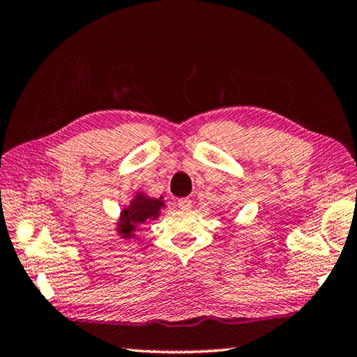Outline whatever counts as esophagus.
<instances>
[{"instance_id": "esophagus-1", "label": "esophagus", "mask_w": 357, "mask_h": 357, "mask_svg": "<svg viewBox=\"0 0 357 357\" xmlns=\"http://www.w3.org/2000/svg\"><path fill=\"white\" fill-rule=\"evenodd\" d=\"M178 206L181 209H189L192 206V200H190V198H179Z\"/></svg>"}]
</instances>
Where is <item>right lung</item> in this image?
Listing matches in <instances>:
<instances>
[{"label":"right lung","instance_id":"add662e5","mask_svg":"<svg viewBox=\"0 0 357 357\" xmlns=\"http://www.w3.org/2000/svg\"><path fill=\"white\" fill-rule=\"evenodd\" d=\"M164 206V203L155 198H148L144 195H138L134 202L130 203V206L123 211V219H121V228L119 231L126 236L134 231V229L140 225V223L149 222L155 219L159 215L160 208Z\"/></svg>","mask_w":357,"mask_h":357}]
</instances>
